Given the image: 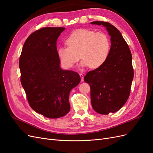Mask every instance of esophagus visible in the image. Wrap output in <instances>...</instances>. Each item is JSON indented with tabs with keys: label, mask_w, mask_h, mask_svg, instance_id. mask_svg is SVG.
Returning a JSON list of instances; mask_svg holds the SVG:
<instances>
[{
	"label": "esophagus",
	"mask_w": 153,
	"mask_h": 153,
	"mask_svg": "<svg viewBox=\"0 0 153 153\" xmlns=\"http://www.w3.org/2000/svg\"><path fill=\"white\" fill-rule=\"evenodd\" d=\"M80 78H81V81L82 82H83V81H84V75H82V74H80Z\"/></svg>",
	"instance_id": "1"
}]
</instances>
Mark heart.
<instances>
[{"label":"heart","mask_w":153,"mask_h":153,"mask_svg":"<svg viewBox=\"0 0 153 153\" xmlns=\"http://www.w3.org/2000/svg\"><path fill=\"white\" fill-rule=\"evenodd\" d=\"M66 42L68 47L58 49L59 57L65 68H73L80 57L82 68L96 69L102 66L108 57L110 41L103 32L79 29L73 32Z\"/></svg>","instance_id":"obj_1"}]
</instances>
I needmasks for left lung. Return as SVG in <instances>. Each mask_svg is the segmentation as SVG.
<instances>
[{"instance_id": "left-lung-1", "label": "left lung", "mask_w": 153, "mask_h": 153, "mask_svg": "<svg viewBox=\"0 0 153 153\" xmlns=\"http://www.w3.org/2000/svg\"><path fill=\"white\" fill-rule=\"evenodd\" d=\"M103 25L110 36L108 57L102 66L88 72L84 80L91 87L92 108L107 115L121 109L130 94L133 69L132 55L120 31L108 22H92Z\"/></svg>"}]
</instances>
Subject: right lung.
<instances>
[{
    "label": "right lung",
    "instance_id": "1",
    "mask_svg": "<svg viewBox=\"0 0 153 153\" xmlns=\"http://www.w3.org/2000/svg\"><path fill=\"white\" fill-rule=\"evenodd\" d=\"M64 30L45 27L34 32L23 46L19 61L21 84L30 106L50 119L69 112V93L81 80L76 72L60 66L57 41Z\"/></svg>",
    "mask_w": 153,
    "mask_h": 153
}]
</instances>
